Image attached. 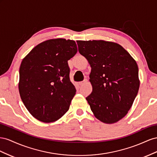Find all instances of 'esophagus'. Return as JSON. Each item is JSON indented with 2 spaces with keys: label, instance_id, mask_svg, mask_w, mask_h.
<instances>
[{
  "label": "esophagus",
  "instance_id": "34e87169",
  "mask_svg": "<svg viewBox=\"0 0 157 157\" xmlns=\"http://www.w3.org/2000/svg\"><path fill=\"white\" fill-rule=\"evenodd\" d=\"M87 82V79H84L83 82H80L79 83V86H83V84H85V83H86Z\"/></svg>",
  "mask_w": 157,
  "mask_h": 157
}]
</instances>
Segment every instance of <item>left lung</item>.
<instances>
[{
    "label": "left lung",
    "mask_w": 157,
    "mask_h": 157,
    "mask_svg": "<svg viewBox=\"0 0 157 157\" xmlns=\"http://www.w3.org/2000/svg\"><path fill=\"white\" fill-rule=\"evenodd\" d=\"M79 52L91 66L92 93L86 99L96 118L113 124L130 109L140 87L138 66L120 44L102 40L77 41Z\"/></svg>",
    "instance_id": "obj_1"
}]
</instances>
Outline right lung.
Listing matches in <instances>:
<instances>
[{
	"label": "right lung",
	"instance_id": "obj_1",
	"mask_svg": "<svg viewBox=\"0 0 157 157\" xmlns=\"http://www.w3.org/2000/svg\"><path fill=\"white\" fill-rule=\"evenodd\" d=\"M77 51L74 41L51 39L39 44L22 60L20 97L38 120L55 122L68 110L76 89L70 82L68 61Z\"/></svg>",
	"mask_w": 157,
	"mask_h": 157
}]
</instances>
